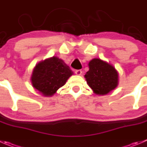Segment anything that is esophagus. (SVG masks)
I'll list each match as a JSON object with an SVG mask.
<instances>
[{
	"mask_svg": "<svg viewBox=\"0 0 147 147\" xmlns=\"http://www.w3.org/2000/svg\"><path fill=\"white\" fill-rule=\"evenodd\" d=\"M75 74L78 75H80L81 74H82V70L81 69H76V70L75 71Z\"/></svg>",
	"mask_w": 147,
	"mask_h": 147,
	"instance_id": "esophagus-1",
	"label": "esophagus"
}]
</instances>
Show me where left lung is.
<instances>
[{
	"instance_id": "8db88e82",
	"label": "left lung",
	"mask_w": 147,
	"mask_h": 147,
	"mask_svg": "<svg viewBox=\"0 0 147 147\" xmlns=\"http://www.w3.org/2000/svg\"><path fill=\"white\" fill-rule=\"evenodd\" d=\"M89 70L85 75L87 83L97 95H106L119 84V74L111 65L100 59L88 64Z\"/></svg>"
}]
</instances>
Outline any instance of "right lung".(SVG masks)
Segmentation results:
<instances>
[{
    "label": "right lung",
    "instance_id": "add662e5",
    "mask_svg": "<svg viewBox=\"0 0 147 147\" xmlns=\"http://www.w3.org/2000/svg\"><path fill=\"white\" fill-rule=\"evenodd\" d=\"M72 74L62 59L53 57L36 65L31 75V83L44 96H52Z\"/></svg>",
    "mask_w": 147,
    "mask_h": 147
}]
</instances>
